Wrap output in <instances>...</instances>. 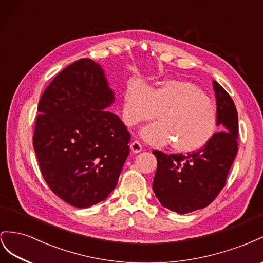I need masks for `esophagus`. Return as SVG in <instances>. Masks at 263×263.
Instances as JSON below:
<instances>
[{
  "mask_svg": "<svg viewBox=\"0 0 263 263\" xmlns=\"http://www.w3.org/2000/svg\"><path fill=\"white\" fill-rule=\"evenodd\" d=\"M130 147H131V151L133 153H139V152L142 151V144L138 141H133L131 145H130Z\"/></svg>",
  "mask_w": 263,
  "mask_h": 263,
  "instance_id": "1",
  "label": "esophagus"
}]
</instances>
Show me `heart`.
<instances>
[{"label":"heart","instance_id":"1","mask_svg":"<svg viewBox=\"0 0 263 263\" xmlns=\"http://www.w3.org/2000/svg\"><path fill=\"white\" fill-rule=\"evenodd\" d=\"M160 121L144 126L140 136L161 147L172 143L179 153H192L206 146L218 131V114L208 96L187 81L168 80L151 90L136 81L126 89L123 119L136 126L156 117Z\"/></svg>","mask_w":263,"mask_h":263}]
</instances>
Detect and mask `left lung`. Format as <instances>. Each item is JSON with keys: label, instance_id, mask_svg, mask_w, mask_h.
<instances>
[{"label": "left lung", "instance_id": "1", "mask_svg": "<svg viewBox=\"0 0 263 263\" xmlns=\"http://www.w3.org/2000/svg\"><path fill=\"white\" fill-rule=\"evenodd\" d=\"M219 132L202 148L192 153L153 151L157 168L153 192L163 207L187 214L207 207L220 193L238 152V114L234 101L213 81Z\"/></svg>", "mask_w": 263, "mask_h": 263}]
</instances>
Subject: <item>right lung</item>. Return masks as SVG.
Here are the masks:
<instances>
[{
    "mask_svg": "<svg viewBox=\"0 0 263 263\" xmlns=\"http://www.w3.org/2000/svg\"><path fill=\"white\" fill-rule=\"evenodd\" d=\"M102 67L82 58L66 67L39 102L33 145L42 175L67 204L88 208L115 190L131 136L117 115Z\"/></svg>",
    "mask_w": 263,
    "mask_h": 263,
    "instance_id": "1",
    "label": "right lung"
}]
</instances>
